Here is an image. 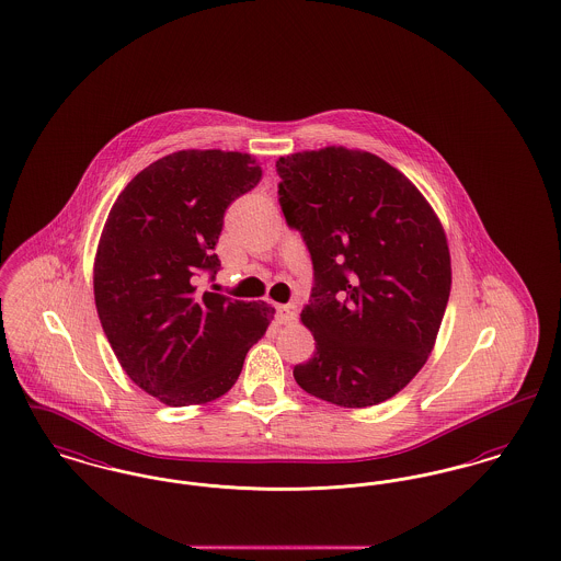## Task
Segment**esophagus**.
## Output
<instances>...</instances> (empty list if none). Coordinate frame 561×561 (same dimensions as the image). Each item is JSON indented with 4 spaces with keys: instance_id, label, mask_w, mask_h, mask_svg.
<instances>
[{
    "instance_id": "1",
    "label": "esophagus",
    "mask_w": 561,
    "mask_h": 561,
    "mask_svg": "<svg viewBox=\"0 0 561 561\" xmlns=\"http://www.w3.org/2000/svg\"><path fill=\"white\" fill-rule=\"evenodd\" d=\"M297 307L295 305H277V320L279 324H293L297 322Z\"/></svg>"
}]
</instances>
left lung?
Here are the masks:
<instances>
[{
	"label": "left lung",
	"mask_w": 561,
	"mask_h": 561,
	"mask_svg": "<svg viewBox=\"0 0 561 561\" xmlns=\"http://www.w3.org/2000/svg\"><path fill=\"white\" fill-rule=\"evenodd\" d=\"M275 167L282 211L316 279L300 313L316 352L295 379L339 407L379 404L434 347L451 290L443 225L411 180L370 152L329 146Z\"/></svg>",
	"instance_id": "obj_1"
}]
</instances>
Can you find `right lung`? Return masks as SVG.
<instances>
[{"mask_svg": "<svg viewBox=\"0 0 561 561\" xmlns=\"http://www.w3.org/2000/svg\"><path fill=\"white\" fill-rule=\"evenodd\" d=\"M263 169L250 154L180 150L139 171L101 231L93 288L103 332L133 383L169 407L205 404L234 386L275 309L197 293L225 211Z\"/></svg>", "mask_w": 561, "mask_h": 561, "instance_id": "1", "label": "right lung"}]
</instances>
